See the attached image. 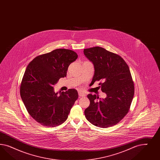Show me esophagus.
<instances>
[{"mask_svg": "<svg viewBox=\"0 0 160 160\" xmlns=\"http://www.w3.org/2000/svg\"><path fill=\"white\" fill-rule=\"evenodd\" d=\"M78 95H79L80 97H84V96H86V94L84 92H78Z\"/></svg>", "mask_w": 160, "mask_h": 160, "instance_id": "34e87169", "label": "esophagus"}]
</instances>
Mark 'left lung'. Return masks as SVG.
Wrapping results in <instances>:
<instances>
[{
  "label": "left lung",
  "mask_w": 160,
  "mask_h": 160,
  "mask_svg": "<svg viewBox=\"0 0 160 160\" xmlns=\"http://www.w3.org/2000/svg\"><path fill=\"white\" fill-rule=\"evenodd\" d=\"M84 54L94 64L92 84L98 85L106 98L89 94L90 104L84 111L87 120L94 126H115L129 112L134 94V84L128 66L120 56L100 47L84 49Z\"/></svg>",
  "instance_id": "8db88e82"
}]
</instances>
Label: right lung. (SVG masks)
Segmentation results:
<instances>
[{"label":"right lung","instance_id":"right-lung-1","mask_svg":"<svg viewBox=\"0 0 160 160\" xmlns=\"http://www.w3.org/2000/svg\"><path fill=\"white\" fill-rule=\"evenodd\" d=\"M78 56L66 48L39 55L26 68L20 87L25 107L34 120L45 127H56L68 118L78 91L74 88L55 92L53 86L66 76L68 66Z\"/></svg>","mask_w":160,"mask_h":160}]
</instances>
